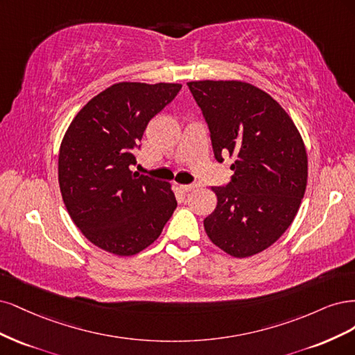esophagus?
I'll use <instances>...</instances> for the list:
<instances>
[{"label":"esophagus","mask_w":355,"mask_h":355,"mask_svg":"<svg viewBox=\"0 0 355 355\" xmlns=\"http://www.w3.org/2000/svg\"><path fill=\"white\" fill-rule=\"evenodd\" d=\"M180 189H181V191L189 193V191H193L194 189H196V184H186V186H180Z\"/></svg>","instance_id":"obj_1"}]
</instances>
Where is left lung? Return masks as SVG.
Listing matches in <instances>:
<instances>
[{"label":"left lung","mask_w":355,"mask_h":355,"mask_svg":"<svg viewBox=\"0 0 355 355\" xmlns=\"http://www.w3.org/2000/svg\"><path fill=\"white\" fill-rule=\"evenodd\" d=\"M208 123L214 156H234L227 186L212 187L216 208L203 221L214 245L252 257L288 230L304 198L305 146L288 113L266 91L242 81L187 83Z\"/></svg>","instance_id":"1"}]
</instances>
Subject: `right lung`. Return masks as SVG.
Returning a JSON list of instances; mask_svg holds the SVG:
<instances>
[{
    "label": "right lung",
    "instance_id": "right-lung-1",
    "mask_svg": "<svg viewBox=\"0 0 355 355\" xmlns=\"http://www.w3.org/2000/svg\"><path fill=\"white\" fill-rule=\"evenodd\" d=\"M180 84L119 83L78 112L59 153L64 207L91 243L130 257L161 236L177 208L169 182L132 173L147 123Z\"/></svg>",
    "mask_w": 355,
    "mask_h": 355
}]
</instances>
